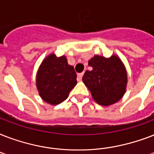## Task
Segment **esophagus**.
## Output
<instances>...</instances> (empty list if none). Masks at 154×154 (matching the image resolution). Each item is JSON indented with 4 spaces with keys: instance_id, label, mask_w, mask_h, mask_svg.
Listing matches in <instances>:
<instances>
[{
    "instance_id": "34e87169",
    "label": "esophagus",
    "mask_w": 154,
    "mask_h": 154,
    "mask_svg": "<svg viewBox=\"0 0 154 154\" xmlns=\"http://www.w3.org/2000/svg\"><path fill=\"white\" fill-rule=\"evenodd\" d=\"M83 74H84V72H81V73H78V74H77V81H78V82L82 81Z\"/></svg>"
}]
</instances>
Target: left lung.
<instances>
[{
  "label": "left lung",
  "mask_w": 154,
  "mask_h": 154,
  "mask_svg": "<svg viewBox=\"0 0 154 154\" xmlns=\"http://www.w3.org/2000/svg\"><path fill=\"white\" fill-rule=\"evenodd\" d=\"M93 68L82 77L85 86L98 105L109 106L121 100L126 91L128 82L125 66L117 55L110 57L94 55L89 60Z\"/></svg>",
  "instance_id": "left-lung-1"
}]
</instances>
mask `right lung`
Returning <instances> with one entry per match:
<instances>
[{
    "label": "right lung",
    "mask_w": 154,
    "mask_h": 154,
    "mask_svg": "<svg viewBox=\"0 0 154 154\" xmlns=\"http://www.w3.org/2000/svg\"><path fill=\"white\" fill-rule=\"evenodd\" d=\"M36 85L40 97L45 102L56 105L63 102L77 85L74 68L68 64L65 56H47L37 70Z\"/></svg>",
    "instance_id": "obj_1"
}]
</instances>
